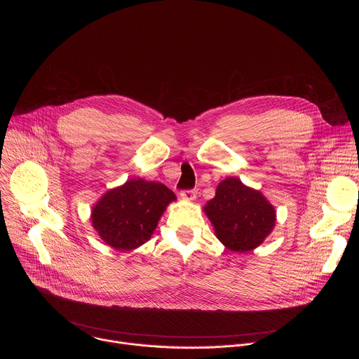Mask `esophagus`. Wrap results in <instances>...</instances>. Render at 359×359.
I'll use <instances>...</instances> for the list:
<instances>
[{
  "instance_id": "obj_1",
  "label": "esophagus",
  "mask_w": 359,
  "mask_h": 359,
  "mask_svg": "<svg viewBox=\"0 0 359 359\" xmlns=\"http://www.w3.org/2000/svg\"><path fill=\"white\" fill-rule=\"evenodd\" d=\"M196 190H193V189H189V190H182L180 191V196H182V198H184V200H194L196 198Z\"/></svg>"
}]
</instances>
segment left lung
<instances>
[{"label": "left lung", "mask_w": 359, "mask_h": 359, "mask_svg": "<svg viewBox=\"0 0 359 359\" xmlns=\"http://www.w3.org/2000/svg\"><path fill=\"white\" fill-rule=\"evenodd\" d=\"M204 212L215 226L217 238L233 251L245 252L260 245L271 233L276 210L257 190L238 179L223 180Z\"/></svg>", "instance_id": "obj_1"}]
</instances>
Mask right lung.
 <instances>
[{"label":"right lung","instance_id":"1","mask_svg":"<svg viewBox=\"0 0 359 359\" xmlns=\"http://www.w3.org/2000/svg\"><path fill=\"white\" fill-rule=\"evenodd\" d=\"M175 193L158 182L128 180L92 209V226L108 245L129 251L146 243Z\"/></svg>","mask_w":359,"mask_h":359}]
</instances>
